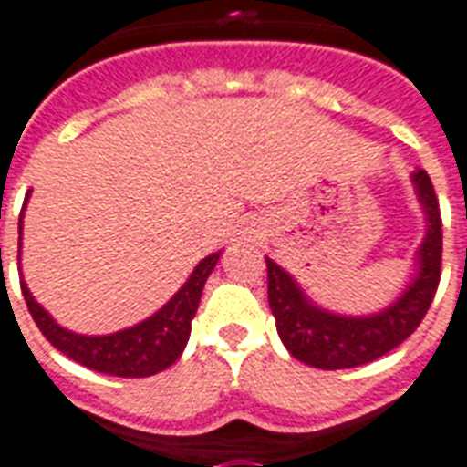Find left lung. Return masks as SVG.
Masks as SVG:
<instances>
[{"instance_id":"1","label":"left lung","mask_w":467,"mask_h":467,"mask_svg":"<svg viewBox=\"0 0 467 467\" xmlns=\"http://www.w3.org/2000/svg\"><path fill=\"white\" fill-rule=\"evenodd\" d=\"M416 195L426 213V234L416 252V272L397 301L372 316H340L306 296L289 272L266 257L269 308L281 343L296 360L318 369L360 368L407 340L431 306L441 279V210L429 173H411Z\"/></svg>"}]
</instances>
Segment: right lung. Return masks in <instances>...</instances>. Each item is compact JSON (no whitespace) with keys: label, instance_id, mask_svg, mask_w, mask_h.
Returning <instances> with one entry per match:
<instances>
[{"label":"right lung","instance_id":"obj_1","mask_svg":"<svg viewBox=\"0 0 467 467\" xmlns=\"http://www.w3.org/2000/svg\"><path fill=\"white\" fill-rule=\"evenodd\" d=\"M28 201V193H26ZM24 201V208H26ZM21 223L19 218V254H21ZM2 252V249H0ZM220 252L201 259L193 274L181 289L173 294L169 304L161 306L154 316L141 320L131 328L117 330L109 336H80L73 330L63 328L51 318V313L44 306L36 304L26 281H21V294L28 306V313L34 316L36 326L44 333L46 340L58 348L70 360L80 362L85 368L112 377H151L161 369L171 368L181 358L191 336V320H193L205 281L218 265Z\"/></svg>","mask_w":467,"mask_h":467}]
</instances>
